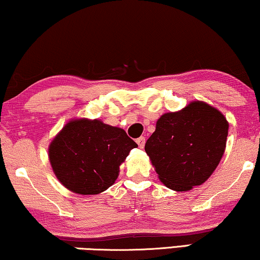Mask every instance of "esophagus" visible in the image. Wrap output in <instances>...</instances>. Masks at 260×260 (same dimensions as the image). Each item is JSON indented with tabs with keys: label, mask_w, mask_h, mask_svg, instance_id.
Masks as SVG:
<instances>
[{
	"label": "esophagus",
	"mask_w": 260,
	"mask_h": 260,
	"mask_svg": "<svg viewBox=\"0 0 260 260\" xmlns=\"http://www.w3.org/2000/svg\"><path fill=\"white\" fill-rule=\"evenodd\" d=\"M137 144H138V147H140L141 149L144 147V144H145V137H143V136H141L140 138H137Z\"/></svg>",
	"instance_id": "obj_1"
}]
</instances>
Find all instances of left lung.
Segmentation results:
<instances>
[{
    "label": "left lung",
    "mask_w": 260,
    "mask_h": 260,
    "mask_svg": "<svg viewBox=\"0 0 260 260\" xmlns=\"http://www.w3.org/2000/svg\"><path fill=\"white\" fill-rule=\"evenodd\" d=\"M227 135L225 116L197 101L159 117L144 149L161 182L186 191L212 175L225 152Z\"/></svg>",
    "instance_id": "1"
}]
</instances>
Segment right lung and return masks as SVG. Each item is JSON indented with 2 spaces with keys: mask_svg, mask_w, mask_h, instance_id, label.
Returning a JSON list of instances; mask_svg holds the SVG:
<instances>
[{
  "mask_svg": "<svg viewBox=\"0 0 260 260\" xmlns=\"http://www.w3.org/2000/svg\"><path fill=\"white\" fill-rule=\"evenodd\" d=\"M137 144L120 127L99 119L70 120L48 148L58 180L67 189L94 195L115 183L119 166Z\"/></svg>",
  "mask_w": 260,
  "mask_h": 260,
  "instance_id": "1",
  "label": "right lung"
}]
</instances>
